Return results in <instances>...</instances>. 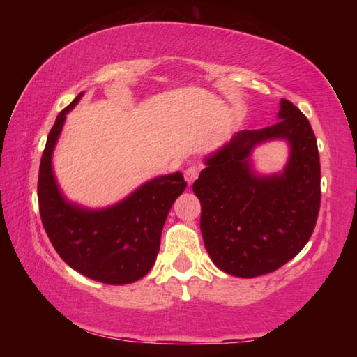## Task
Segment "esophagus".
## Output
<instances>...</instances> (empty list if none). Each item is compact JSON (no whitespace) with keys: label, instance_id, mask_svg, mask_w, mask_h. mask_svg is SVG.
<instances>
[{"label":"esophagus","instance_id":"1","mask_svg":"<svg viewBox=\"0 0 357 357\" xmlns=\"http://www.w3.org/2000/svg\"><path fill=\"white\" fill-rule=\"evenodd\" d=\"M200 170H202L200 165H190V167L185 168L184 178L187 181V184H189V185L193 184V181H195L198 178V174H200Z\"/></svg>","mask_w":357,"mask_h":357}]
</instances>
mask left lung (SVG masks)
<instances>
[{
  "instance_id": "1",
  "label": "left lung",
  "mask_w": 357,
  "mask_h": 357,
  "mask_svg": "<svg viewBox=\"0 0 357 357\" xmlns=\"http://www.w3.org/2000/svg\"><path fill=\"white\" fill-rule=\"evenodd\" d=\"M279 123L238 132L206 157L193 183L202 203L204 247L217 268L252 279L288 263L304 249L317 225L321 170L315 134L298 107L280 100ZM282 137L292 151L286 170L257 177L250 153L258 142Z\"/></svg>"
}]
</instances>
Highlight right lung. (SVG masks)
I'll return each mask as SVG.
<instances>
[{
    "mask_svg": "<svg viewBox=\"0 0 357 357\" xmlns=\"http://www.w3.org/2000/svg\"><path fill=\"white\" fill-rule=\"evenodd\" d=\"M82 94L56 116L42 154L38 179L42 225L72 269L107 285H126L153 268L168 211L187 183L179 172L154 178L107 209H84L66 200L53 174L52 154L66 114Z\"/></svg>",
    "mask_w": 357,
    "mask_h": 357,
    "instance_id": "1",
    "label": "right lung"
}]
</instances>
